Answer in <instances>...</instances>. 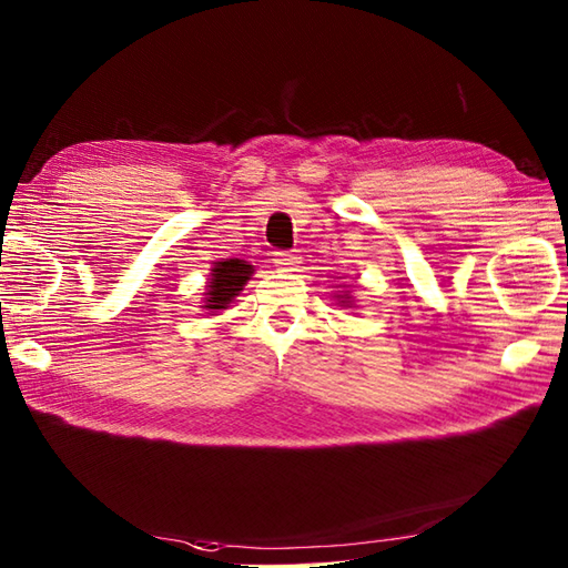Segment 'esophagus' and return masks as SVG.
<instances>
[{
	"label": "esophagus",
	"mask_w": 568,
	"mask_h": 568,
	"mask_svg": "<svg viewBox=\"0 0 568 568\" xmlns=\"http://www.w3.org/2000/svg\"><path fill=\"white\" fill-rule=\"evenodd\" d=\"M275 263L281 271H297L300 256L295 251H275Z\"/></svg>",
	"instance_id": "esophagus-1"
}]
</instances>
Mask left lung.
Masks as SVG:
<instances>
[{"label":"left lung","mask_w":568,"mask_h":568,"mask_svg":"<svg viewBox=\"0 0 568 568\" xmlns=\"http://www.w3.org/2000/svg\"><path fill=\"white\" fill-rule=\"evenodd\" d=\"M339 300H342V303H344V305H348V303H352V297H348V293H346V295H339Z\"/></svg>","instance_id":"obj_1"}]
</instances>
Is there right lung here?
<instances>
[{
  "label": "right lung",
  "mask_w": 568,
  "mask_h": 568,
  "mask_svg": "<svg viewBox=\"0 0 568 568\" xmlns=\"http://www.w3.org/2000/svg\"><path fill=\"white\" fill-rule=\"evenodd\" d=\"M253 275V265L241 261V258H224L216 261L210 283H207V293H204V310L216 312V310H226L229 303L244 291L246 281H251Z\"/></svg>",
  "instance_id": "add662e5"
}]
</instances>
